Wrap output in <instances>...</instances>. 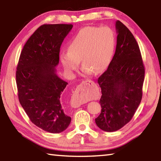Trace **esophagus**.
<instances>
[{
  "label": "esophagus",
  "mask_w": 161,
  "mask_h": 161,
  "mask_svg": "<svg viewBox=\"0 0 161 161\" xmlns=\"http://www.w3.org/2000/svg\"><path fill=\"white\" fill-rule=\"evenodd\" d=\"M94 84V81H93L92 80H85L83 81L80 85L78 86L77 87V94L76 95V97H74L72 100V104L74 107H79L80 106H81V104L85 103V101L84 99H81V98L79 96V93L81 92V89L83 88V86L85 85H92V84Z\"/></svg>",
  "instance_id": "obj_1"
}]
</instances>
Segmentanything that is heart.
<instances>
[{
  "label": "heart",
  "instance_id": "heart-1",
  "mask_svg": "<svg viewBox=\"0 0 161 161\" xmlns=\"http://www.w3.org/2000/svg\"><path fill=\"white\" fill-rule=\"evenodd\" d=\"M115 47V37L108 27H86L81 29L69 42L67 53L62 52L59 59L67 72L72 74L80 60L85 74H98L108 66Z\"/></svg>",
  "mask_w": 161,
  "mask_h": 161
}]
</instances>
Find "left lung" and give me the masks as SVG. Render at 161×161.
<instances>
[{"mask_svg": "<svg viewBox=\"0 0 161 161\" xmlns=\"http://www.w3.org/2000/svg\"><path fill=\"white\" fill-rule=\"evenodd\" d=\"M115 54L107 69L98 79L102 89L97 126L107 132L121 129L131 120L142 99L145 76L139 47L121 21L116 22Z\"/></svg>", "mask_w": 161, "mask_h": 161, "instance_id": "left-lung-1", "label": "left lung"}]
</instances>
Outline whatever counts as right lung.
<instances>
[{
	"label": "right lung",
	"mask_w": 161,
	"mask_h": 161,
	"mask_svg": "<svg viewBox=\"0 0 161 161\" xmlns=\"http://www.w3.org/2000/svg\"><path fill=\"white\" fill-rule=\"evenodd\" d=\"M72 24H45L24 45L16 71L18 99L35 126L52 133L64 131L71 117L60 97L68 84L57 75L59 51Z\"/></svg>",
	"instance_id": "1"
}]
</instances>
